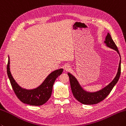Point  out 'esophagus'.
<instances>
[{
	"instance_id": "esophagus-1",
	"label": "esophagus",
	"mask_w": 126,
	"mask_h": 126,
	"mask_svg": "<svg viewBox=\"0 0 126 126\" xmlns=\"http://www.w3.org/2000/svg\"><path fill=\"white\" fill-rule=\"evenodd\" d=\"M64 69L66 71H69L70 70V66L68 65H66L65 66V68Z\"/></svg>"
}]
</instances>
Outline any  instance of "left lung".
Instances as JSON below:
<instances>
[{
    "mask_svg": "<svg viewBox=\"0 0 126 126\" xmlns=\"http://www.w3.org/2000/svg\"><path fill=\"white\" fill-rule=\"evenodd\" d=\"M104 43L106 44L108 47L116 51L120 55L117 47L114 41H113L109 33H108V35L106 36ZM68 75L69 78L70 87L73 95L79 102L82 104L86 105L97 104V103L100 102L101 101L104 100L109 95L119 80L121 75V60L120 61L117 73L114 79L108 86L97 92H88L83 90V88L81 87L79 83L78 80L74 76L70 73H68Z\"/></svg>",
    "mask_w": 126,
    "mask_h": 126,
    "instance_id": "obj_1",
    "label": "left lung"
}]
</instances>
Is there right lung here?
Segmentation results:
<instances>
[{
  "instance_id": "right-lung-1",
  "label": "right lung",
  "mask_w": 126,
  "mask_h": 126,
  "mask_svg": "<svg viewBox=\"0 0 126 126\" xmlns=\"http://www.w3.org/2000/svg\"><path fill=\"white\" fill-rule=\"evenodd\" d=\"M63 69L52 72L40 86L33 90H26L21 87L14 80L10 70L9 57L7 65V73L13 90L17 98L22 102L33 106H40L47 101L51 95L53 83L58 76L63 72Z\"/></svg>"
}]
</instances>
